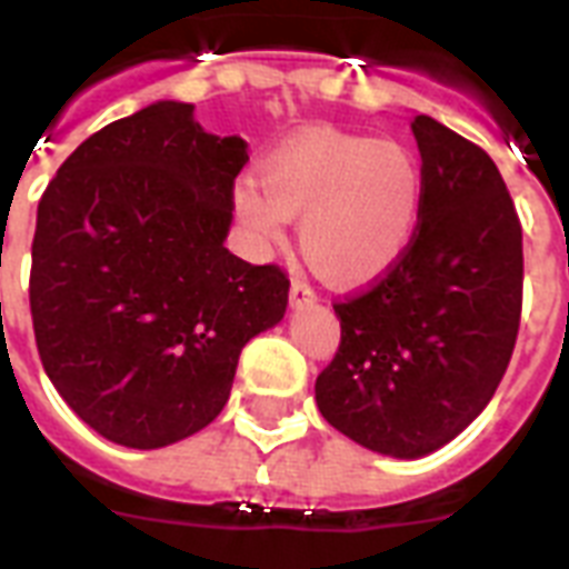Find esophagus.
<instances>
[{"mask_svg":"<svg viewBox=\"0 0 569 569\" xmlns=\"http://www.w3.org/2000/svg\"><path fill=\"white\" fill-rule=\"evenodd\" d=\"M289 303H292V310H301V307H310V303H316V292H312L310 286H307V280L295 277L292 289H289Z\"/></svg>","mask_w":569,"mask_h":569,"instance_id":"34e87169","label":"esophagus"}]
</instances>
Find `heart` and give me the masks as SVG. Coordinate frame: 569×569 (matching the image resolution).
Instances as JSON below:
<instances>
[{
	"label": "heart",
	"instance_id": "1",
	"mask_svg": "<svg viewBox=\"0 0 569 569\" xmlns=\"http://www.w3.org/2000/svg\"><path fill=\"white\" fill-rule=\"evenodd\" d=\"M257 181L232 189V206L257 248H277L301 218V250L337 286L387 277L413 248L422 223L419 159L389 138L303 129L268 150Z\"/></svg>",
	"mask_w": 569,
	"mask_h": 569
}]
</instances>
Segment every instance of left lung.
Listing matches in <instances>:
<instances>
[{
    "label": "left lung",
    "instance_id": "8db88e82",
    "mask_svg": "<svg viewBox=\"0 0 569 569\" xmlns=\"http://www.w3.org/2000/svg\"><path fill=\"white\" fill-rule=\"evenodd\" d=\"M425 206L407 257L333 303L342 342L316 378L337 431L387 458L442 449L493 398L522 310V227L493 159L416 114Z\"/></svg>",
    "mask_w": 569,
    "mask_h": 569
}]
</instances>
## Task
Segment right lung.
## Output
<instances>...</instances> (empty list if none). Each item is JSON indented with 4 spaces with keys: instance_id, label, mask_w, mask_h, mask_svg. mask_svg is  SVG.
I'll return each instance as SVG.
<instances>
[{
    "instance_id": "add662e5",
    "label": "right lung",
    "mask_w": 569,
    "mask_h": 569,
    "mask_svg": "<svg viewBox=\"0 0 569 569\" xmlns=\"http://www.w3.org/2000/svg\"><path fill=\"white\" fill-rule=\"evenodd\" d=\"M248 141L159 100L67 156L38 203L29 301L40 363L84 425L127 449L221 413L241 348L280 325L289 280L223 248Z\"/></svg>"
}]
</instances>
